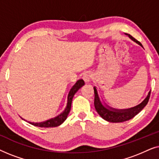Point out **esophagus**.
Returning <instances> with one entry per match:
<instances>
[{"mask_svg": "<svg viewBox=\"0 0 159 159\" xmlns=\"http://www.w3.org/2000/svg\"><path fill=\"white\" fill-rule=\"evenodd\" d=\"M83 80H84V82H88L89 81H90V74H85V75H84Z\"/></svg>", "mask_w": 159, "mask_h": 159, "instance_id": "obj_1", "label": "esophagus"}]
</instances>
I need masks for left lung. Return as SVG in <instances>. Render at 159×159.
<instances>
[{
	"label": "left lung",
	"mask_w": 159,
	"mask_h": 159,
	"mask_svg": "<svg viewBox=\"0 0 159 159\" xmlns=\"http://www.w3.org/2000/svg\"><path fill=\"white\" fill-rule=\"evenodd\" d=\"M127 34L132 40L134 42L138 43L139 45L143 47L141 43L134 38L132 35L129 34ZM94 93H95V100H94V105L95 110L98 113V114L101 116L102 118L105 119V120L110 121V122H123V121L129 120L136 116L138 113H140L142 111L145 106L147 105L148 102L149 101L150 95H151V92H149L148 95L146 98L141 103L140 105L135 106V107L129 108L127 110H116L114 108H106L105 106L102 105V103L100 101L98 95L97 90L95 88H94Z\"/></svg>",
	"instance_id": "1"
}]
</instances>
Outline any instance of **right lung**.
Segmentation results:
<instances>
[{"label": "right lung", "instance_id": "1", "mask_svg": "<svg viewBox=\"0 0 159 159\" xmlns=\"http://www.w3.org/2000/svg\"><path fill=\"white\" fill-rule=\"evenodd\" d=\"M84 84V82L83 80H80L76 82V84L72 87V88L71 89L70 92L69 93L68 95V103H67V106L66 109L64 110V111L58 115L57 117L54 119H51L50 120H48L46 121H44V122L41 123H32V122H29L31 125L36 126V127H57V126L60 125L61 124H62L64 121L66 120L67 118V116H68L69 111L71 110V101H72L74 95L77 91L79 90V89L81 88V87Z\"/></svg>", "mask_w": 159, "mask_h": 159}]
</instances>
